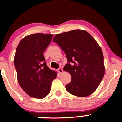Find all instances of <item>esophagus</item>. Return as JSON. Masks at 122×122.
<instances>
[{
    "label": "esophagus",
    "mask_w": 122,
    "mask_h": 122,
    "mask_svg": "<svg viewBox=\"0 0 122 122\" xmlns=\"http://www.w3.org/2000/svg\"><path fill=\"white\" fill-rule=\"evenodd\" d=\"M58 72L60 74H62V73H63L64 71H63V70L61 68H59L58 69Z\"/></svg>",
    "instance_id": "1"
}]
</instances>
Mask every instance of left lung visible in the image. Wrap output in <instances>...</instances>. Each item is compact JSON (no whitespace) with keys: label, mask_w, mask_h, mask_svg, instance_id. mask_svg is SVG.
Segmentation results:
<instances>
[{"label":"left lung","mask_w":122,"mask_h":122,"mask_svg":"<svg viewBox=\"0 0 122 122\" xmlns=\"http://www.w3.org/2000/svg\"><path fill=\"white\" fill-rule=\"evenodd\" d=\"M52 41L67 58L64 70L70 73L72 79L65 85L66 91L79 97L91 95L99 85L105 70L103 52L95 40L86 31L74 30L56 34Z\"/></svg>","instance_id":"left-lung-1"}]
</instances>
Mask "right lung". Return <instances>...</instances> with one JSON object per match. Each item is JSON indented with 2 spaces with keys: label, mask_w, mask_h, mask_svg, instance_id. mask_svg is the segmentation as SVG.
Masks as SVG:
<instances>
[{
  "label": "right lung",
  "mask_w": 122,
  "mask_h": 122,
  "mask_svg": "<svg viewBox=\"0 0 122 122\" xmlns=\"http://www.w3.org/2000/svg\"><path fill=\"white\" fill-rule=\"evenodd\" d=\"M52 34L36 33L27 36L19 43L14 58L17 80L27 94L42 99L49 94L57 73L50 70L43 52L52 40Z\"/></svg>",
  "instance_id": "add662e5"
}]
</instances>
